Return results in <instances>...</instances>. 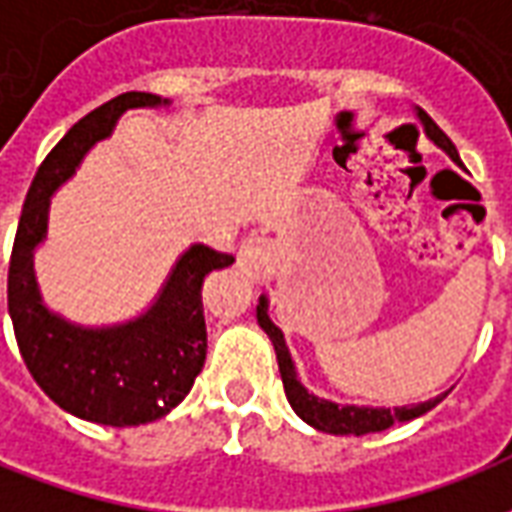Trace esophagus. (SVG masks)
<instances>
[{"mask_svg":"<svg viewBox=\"0 0 512 512\" xmlns=\"http://www.w3.org/2000/svg\"><path fill=\"white\" fill-rule=\"evenodd\" d=\"M238 268L255 282L263 279L268 268V246L263 238H246L241 249H238Z\"/></svg>","mask_w":512,"mask_h":512,"instance_id":"obj_1","label":"esophagus"}]
</instances>
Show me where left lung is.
I'll use <instances>...</instances> for the list:
<instances>
[{"mask_svg":"<svg viewBox=\"0 0 512 512\" xmlns=\"http://www.w3.org/2000/svg\"><path fill=\"white\" fill-rule=\"evenodd\" d=\"M417 120L422 123V131L428 136L430 142L436 147H441L447 156L463 167L461 158H458V150L450 142V136L444 134L433 120H430L425 112L417 109ZM257 323L260 329L268 334V340L277 351V365L279 376H282V384H285V395H288V403L293 406V411L299 414L307 425H312L321 433H334V436H365V433H378V430L392 428L395 422H408V419H417L422 414H428L430 408H436L447 397V392L430 397L425 403H411V406H354V403H334L329 397H321L310 392L307 386L301 384L299 370H296V362L288 351V343H285V334L279 329L277 323L271 321L268 315V296H260L257 301Z\"/></svg>","mask_w":512,"mask_h":512,"instance_id":"8db88e82","label":"left lung"}]
</instances>
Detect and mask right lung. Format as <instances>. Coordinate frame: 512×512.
<instances>
[{
	"label": "right lung",
	"instance_id": "right-lung-1",
	"mask_svg": "<svg viewBox=\"0 0 512 512\" xmlns=\"http://www.w3.org/2000/svg\"><path fill=\"white\" fill-rule=\"evenodd\" d=\"M169 104V98L153 93H123L62 136L29 186L10 257L7 307L24 365L57 406L109 428L156 422L189 395L208 354L202 282L211 271L233 266L235 257L191 244L139 315L84 326L43 301L35 252L49 233L54 191L76 175L84 156L112 136L128 109H167Z\"/></svg>",
	"mask_w": 512,
	"mask_h": 512
}]
</instances>
